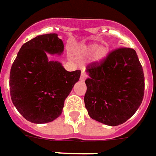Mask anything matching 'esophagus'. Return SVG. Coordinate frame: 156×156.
I'll list each match as a JSON object with an SVG mask.
<instances>
[{
  "label": "esophagus",
  "mask_w": 156,
  "mask_h": 156,
  "mask_svg": "<svg viewBox=\"0 0 156 156\" xmlns=\"http://www.w3.org/2000/svg\"><path fill=\"white\" fill-rule=\"evenodd\" d=\"M87 77H88L87 73H86L85 72L83 71L81 73V76H80V80H81V81H84L85 79L87 78Z\"/></svg>",
  "instance_id": "34e87169"
}]
</instances>
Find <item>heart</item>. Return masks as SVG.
Masks as SVG:
<instances>
[{
  "mask_svg": "<svg viewBox=\"0 0 156 156\" xmlns=\"http://www.w3.org/2000/svg\"><path fill=\"white\" fill-rule=\"evenodd\" d=\"M81 52L83 54L85 55L94 53V60L95 62H100L107 57V55L108 53V49L106 47L98 48V44L94 43V44L88 45V46H85L83 48H82Z\"/></svg>",
  "mask_w": 156,
  "mask_h": 156,
  "instance_id": "heart-1",
  "label": "heart"
}]
</instances>
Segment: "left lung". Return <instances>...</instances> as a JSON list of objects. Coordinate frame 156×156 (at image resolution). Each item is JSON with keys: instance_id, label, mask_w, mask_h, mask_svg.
Here are the masks:
<instances>
[{"instance_id": "8db88e82", "label": "left lung", "mask_w": 156, "mask_h": 156, "mask_svg": "<svg viewBox=\"0 0 156 156\" xmlns=\"http://www.w3.org/2000/svg\"><path fill=\"white\" fill-rule=\"evenodd\" d=\"M86 72L84 104L93 119L116 126L137 111L144 98V77L133 48L115 49L102 61L88 64Z\"/></svg>"}]
</instances>
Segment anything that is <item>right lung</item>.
I'll return each mask as SVG.
<instances>
[{
	"instance_id": "obj_1",
	"label": "right lung",
	"mask_w": 156,
	"mask_h": 156,
	"mask_svg": "<svg viewBox=\"0 0 156 156\" xmlns=\"http://www.w3.org/2000/svg\"><path fill=\"white\" fill-rule=\"evenodd\" d=\"M63 42L58 34L37 36L22 45L10 72V94L13 105L27 120L51 122L61 115L64 101L81 71L68 72L47 54L60 55Z\"/></svg>"
}]
</instances>
